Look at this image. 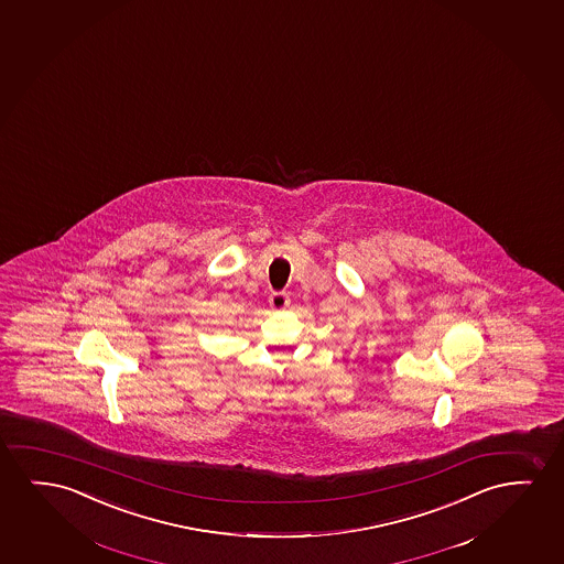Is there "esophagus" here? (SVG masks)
Segmentation results:
<instances>
[{"label":"esophagus","instance_id":"obj_1","mask_svg":"<svg viewBox=\"0 0 564 564\" xmlns=\"http://www.w3.org/2000/svg\"><path fill=\"white\" fill-rule=\"evenodd\" d=\"M289 294L286 293H273L270 296V308L273 312H281V310H285L289 306Z\"/></svg>","mask_w":564,"mask_h":564}]
</instances>
